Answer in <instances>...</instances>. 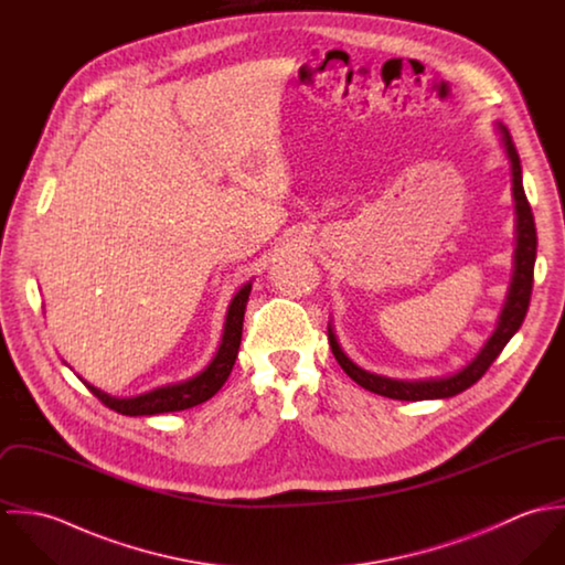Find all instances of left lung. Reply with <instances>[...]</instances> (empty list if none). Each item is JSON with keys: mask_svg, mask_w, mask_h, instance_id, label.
Here are the masks:
<instances>
[{"mask_svg": "<svg viewBox=\"0 0 565 565\" xmlns=\"http://www.w3.org/2000/svg\"><path fill=\"white\" fill-rule=\"evenodd\" d=\"M500 139L507 150V159L511 162V180H513V200H515V254H513V276L511 285L507 291L504 307L500 311L498 326L487 339L481 352L477 359H472L461 372L446 376V379H424V381H401V379H387L374 372H367L359 367L348 354L341 350L332 326L328 323V341L330 350L341 365V370L363 390L374 392L385 398L394 401H439V398H452L468 387H472L477 381H481L489 365L498 359L502 348L509 343V339L520 330V326L526 318L529 302H531V291H533V269H535V256H537V231H535V220L531 204L526 200L524 186H522V164L518 150L513 146V139L509 130L498 124Z\"/></svg>", "mask_w": 565, "mask_h": 565, "instance_id": "left-lung-1", "label": "left lung"}]
</instances>
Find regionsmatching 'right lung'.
<instances>
[{"label": "right lung", "mask_w": 565, "mask_h": 565, "mask_svg": "<svg viewBox=\"0 0 565 565\" xmlns=\"http://www.w3.org/2000/svg\"><path fill=\"white\" fill-rule=\"evenodd\" d=\"M252 291V282L243 285L237 291V296L233 298L231 307H228V316L224 323V334H222V343L217 354L213 356V361L206 365L204 372H200L198 376L182 381V383H173V385H164L157 387L148 394H139V396H130V398H117L110 396L93 385H88L86 381H82L93 396H97V401L106 404L108 408L121 413V415H159V413H169V411H184L191 408L195 404L206 403L209 398H213L222 385L228 381L235 359L239 354V345H242L243 316H245V305Z\"/></svg>", "instance_id": "1"}]
</instances>
